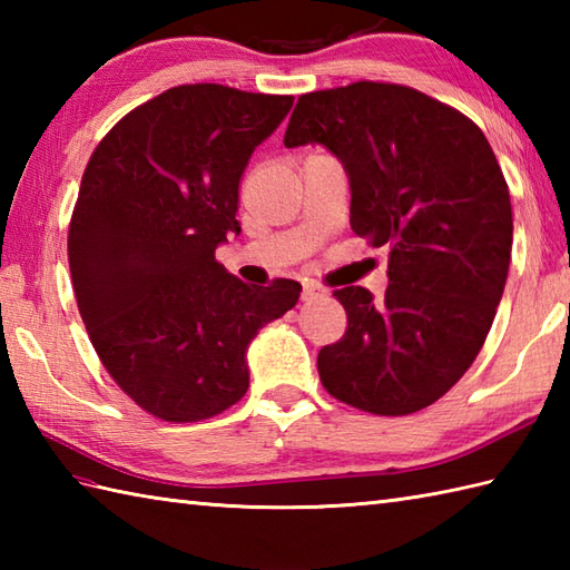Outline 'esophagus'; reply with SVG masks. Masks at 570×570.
I'll use <instances>...</instances> for the list:
<instances>
[{
  "label": "esophagus",
  "mask_w": 570,
  "mask_h": 570,
  "mask_svg": "<svg viewBox=\"0 0 570 570\" xmlns=\"http://www.w3.org/2000/svg\"><path fill=\"white\" fill-rule=\"evenodd\" d=\"M321 296H325V292L323 288H318L316 284H304V301H313V298H321Z\"/></svg>",
  "instance_id": "1"
}]
</instances>
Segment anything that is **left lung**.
<instances>
[{
	"instance_id": "obj_1",
	"label": "left lung",
	"mask_w": 570,
	"mask_h": 570,
	"mask_svg": "<svg viewBox=\"0 0 570 570\" xmlns=\"http://www.w3.org/2000/svg\"><path fill=\"white\" fill-rule=\"evenodd\" d=\"M286 149L321 144L350 180V227L386 247L384 298L345 286L341 341L318 353L325 390L380 416L426 409L478 357L512 257V205L478 125L392 82L301 95Z\"/></svg>"
}]
</instances>
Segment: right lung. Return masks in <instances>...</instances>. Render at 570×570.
Returning a JSON list of instances; mask_svg holds the SVG:
<instances>
[{"label": "right lung", "instance_id": "add662e5", "mask_svg": "<svg viewBox=\"0 0 570 570\" xmlns=\"http://www.w3.org/2000/svg\"><path fill=\"white\" fill-rule=\"evenodd\" d=\"M292 95L180 85L110 129L68 233L72 288L105 370L164 421L220 414L249 386L247 350L301 284L249 286L215 262L237 237V188Z\"/></svg>", "mask_w": 570, "mask_h": 570}]
</instances>
